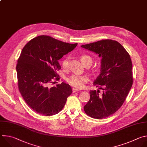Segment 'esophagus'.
Segmentation results:
<instances>
[{
    "mask_svg": "<svg viewBox=\"0 0 147 147\" xmlns=\"http://www.w3.org/2000/svg\"><path fill=\"white\" fill-rule=\"evenodd\" d=\"M79 91V90L76 89V88H73V93H74V92H77V91Z\"/></svg>",
    "mask_w": 147,
    "mask_h": 147,
    "instance_id": "esophagus-1",
    "label": "esophagus"
}]
</instances>
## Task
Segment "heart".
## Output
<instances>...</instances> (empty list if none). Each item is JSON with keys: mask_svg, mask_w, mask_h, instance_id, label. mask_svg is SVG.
Listing matches in <instances>:
<instances>
[{"mask_svg": "<svg viewBox=\"0 0 147 147\" xmlns=\"http://www.w3.org/2000/svg\"><path fill=\"white\" fill-rule=\"evenodd\" d=\"M69 59L68 56L65 57L61 61V66L63 70H66L69 68ZM81 60L84 65L91 66L92 63V59L87 55H82L81 56ZM87 77L85 76H80L78 74H73L67 78V81L71 86L77 88H82L87 82Z\"/></svg>", "mask_w": 147, "mask_h": 147, "instance_id": "1", "label": "heart"}]
</instances>
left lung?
<instances>
[{"label": "left lung", "instance_id": "1", "mask_svg": "<svg viewBox=\"0 0 147 147\" xmlns=\"http://www.w3.org/2000/svg\"><path fill=\"white\" fill-rule=\"evenodd\" d=\"M101 57L100 74L93 84L99 88L90 91V99L84 109L94 119H103L115 113L125 100L133 85L130 56L118 42L103 39L81 45ZM102 89V94L99 90Z\"/></svg>", "mask_w": 147, "mask_h": 147}]
</instances>
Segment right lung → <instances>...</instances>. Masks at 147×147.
I'll return each instance as SVG.
<instances>
[{
    "mask_svg": "<svg viewBox=\"0 0 147 147\" xmlns=\"http://www.w3.org/2000/svg\"><path fill=\"white\" fill-rule=\"evenodd\" d=\"M77 45L40 35L30 40L23 48L16 66L18 90L34 111L52 116L65 107L73 92L71 87L64 82L55 87L51 84L55 79L59 80L58 60Z\"/></svg>",
    "mask_w": 147,
    "mask_h": 147,
    "instance_id": "obj_1",
    "label": "right lung"
}]
</instances>
